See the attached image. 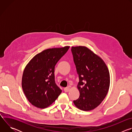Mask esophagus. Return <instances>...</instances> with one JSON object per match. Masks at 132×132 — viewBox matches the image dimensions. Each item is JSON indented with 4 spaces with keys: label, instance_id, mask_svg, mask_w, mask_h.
Returning a JSON list of instances; mask_svg holds the SVG:
<instances>
[{
    "label": "esophagus",
    "instance_id": "34e87169",
    "mask_svg": "<svg viewBox=\"0 0 132 132\" xmlns=\"http://www.w3.org/2000/svg\"><path fill=\"white\" fill-rule=\"evenodd\" d=\"M64 91H65V92H68V91L70 90V87H68L65 88L64 89Z\"/></svg>",
    "mask_w": 132,
    "mask_h": 132
}]
</instances>
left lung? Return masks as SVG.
I'll use <instances>...</instances> for the list:
<instances>
[{"label": "left lung", "mask_w": 132, "mask_h": 132, "mask_svg": "<svg viewBox=\"0 0 132 132\" xmlns=\"http://www.w3.org/2000/svg\"><path fill=\"white\" fill-rule=\"evenodd\" d=\"M71 51L79 80L80 96L73 103L81 110H92L108 93L110 82L108 68L102 59L85 46L72 47Z\"/></svg>", "instance_id": "1"}]
</instances>
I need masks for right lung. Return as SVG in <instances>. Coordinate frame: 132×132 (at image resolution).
Segmentation results:
<instances>
[{"mask_svg": "<svg viewBox=\"0 0 132 132\" xmlns=\"http://www.w3.org/2000/svg\"><path fill=\"white\" fill-rule=\"evenodd\" d=\"M69 48L45 50L36 54L26 66L22 87L28 101L34 106L47 108L61 93L62 90L55 81V66Z\"/></svg>", "mask_w": 132, "mask_h": 132, "instance_id": "add662e5", "label": "right lung"}]
</instances>
